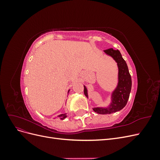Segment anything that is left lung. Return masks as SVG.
Masks as SVG:
<instances>
[{
    "label": "left lung",
    "mask_w": 160,
    "mask_h": 160,
    "mask_svg": "<svg viewBox=\"0 0 160 160\" xmlns=\"http://www.w3.org/2000/svg\"><path fill=\"white\" fill-rule=\"evenodd\" d=\"M106 55L112 57L118 67V83L111 93V103L108 107H97L93 111L99 114H110L122 110L126 105L132 89V77L129 74L126 62L123 59L119 50L112 48L104 50ZM84 94L89 98L88 91L84 85Z\"/></svg>",
    "instance_id": "1"
}]
</instances>
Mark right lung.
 <instances>
[{
  "instance_id": "1",
  "label": "right lung",
  "mask_w": 160,
  "mask_h": 160,
  "mask_svg": "<svg viewBox=\"0 0 160 160\" xmlns=\"http://www.w3.org/2000/svg\"><path fill=\"white\" fill-rule=\"evenodd\" d=\"M69 91H70V89L68 91V93H69ZM58 118H59V119H61V120H62V119H64L65 118H67V113H62V114H60V115H59L57 116Z\"/></svg>"
}]
</instances>
